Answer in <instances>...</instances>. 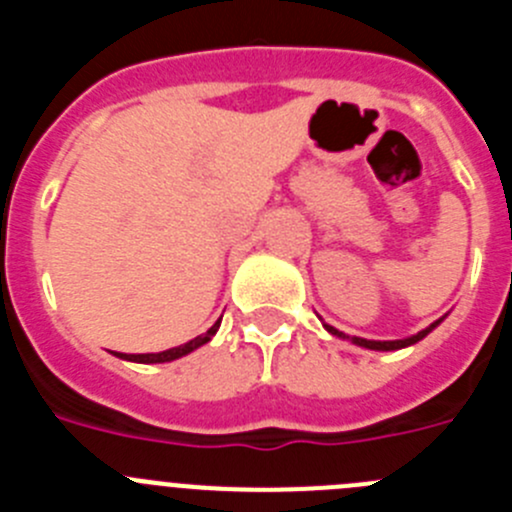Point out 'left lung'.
<instances>
[{
	"mask_svg": "<svg viewBox=\"0 0 512 512\" xmlns=\"http://www.w3.org/2000/svg\"><path fill=\"white\" fill-rule=\"evenodd\" d=\"M438 323H441V320H436V323L428 325V328L420 330V333H415V336L402 338V341H366V338H359V336H354V338H351V341H354L356 346L372 348V351H397V348H405V346H413V343H418L420 338L428 336V333H431V330L436 328ZM325 328H328V333H333V336H338V338H348L346 333H341V330H336V328H333V325H325Z\"/></svg>",
	"mask_w": 512,
	"mask_h": 512,
	"instance_id": "1",
	"label": "left lung"
}]
</instances>
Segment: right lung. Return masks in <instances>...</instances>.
<instances>
[{
  "label": "right lung",
  "mask_w": 512,
  "mask_h": 512,
  "mask_svg": "<svg viewBox=\"0 0 512 512\" xmlns=\"http://www.w3.org/2000/svg\"><path fill=\"white\" fill-rule=\"evenodd\" d=\"M217 328H220V320H217V323L212 325L207 333H202V336L192 338V341H187L184 346H176V348H169V351H161V354H117V356H120V359H125V361H138V364H164V361L182 359V356L192 354L194 348L205 346V343L210 341L212 336H215Z\"/></svg>",
  "instance_id": "add662e5"
}]
</instances>
